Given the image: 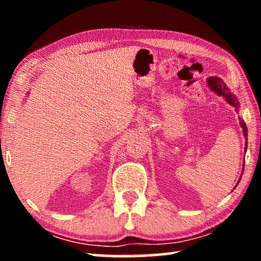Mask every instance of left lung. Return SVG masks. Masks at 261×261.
Wrapping results in <instances>:
<instances>
[{
  "instance_id": "1",
  "label": "left lung",
  "mask_w": 261,
  "mask_h": 261,
  "mask_svg": "<svg viewBox=\"0 0 261 261\" xmlns=\"http://www.w3.org/2000/svg\"><path fill=\"white\" fill-rule=\"evenodd\" d=\"M206 82H207V85H208V87L214 92V93H216L219 96H222V98L226 100L229 105L232 106V107L236 109V112H238V109H240V101H238L237 96L235 94L231 93L230 90L227 87L226 83H224L222 79L219 77H208ZM240 124L242 126L243 135H244L245 140H246L247 139V127H246L245 122L243 121L241 117H240ZM245 146H247V143H245ZM245 152H246V147H245ZM240 180H241V178H240ZM240 180H238V183H240Z\"/></svg>"
}]
</instances>
